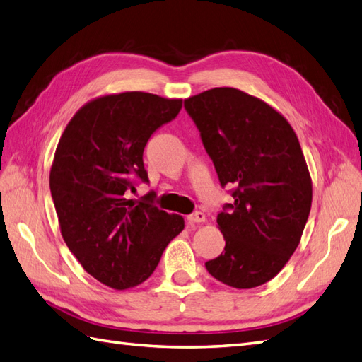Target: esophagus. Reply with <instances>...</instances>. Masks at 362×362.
I'll list each match as a JSON object with an SVG mask.
<instances>
[{"label": "esophagus", "mask_w": 362, "mask_h": 362, "mask_svg": "<svg viewBox=\"0 0 362 362\" xmlns=\"http://www.w3.org/2000/svg\"><path fill=\"white\" fill-rule=\"evenodd\" d=\"M187 219H189V223H192V224H195V223H204V221H206V215L202 214V211H195V214L189 215Z\"/></svg>", "instance_id": "obj_1"}]
</instances>
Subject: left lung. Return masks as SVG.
Here are the masks:
<instances>
[{
    "instance_id": "8db88e82",
    "label": "left lung",
    "mask_w": 362,
    "mask_h": 362,
    "mask_svg": "<svg viewBox=\"0 0 362 362\" xmlns=\"http://www.w3.org/2000/svg\"><path fill=\"white\" fill-rule=\"evenodd\" d=\"M221 186L233 201L216 216L226 247L206 262L235 288L275 278L296 250L312 207V180L298 136L283 115L233 87L184 100Z\"/></svg>"
}]
</instances>
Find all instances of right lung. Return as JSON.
<instances>
[{"label":"right lung","instance_id":"1","mask_svg":"<svg viewBox=\"0 0 362 362\" xmlns=\"http://www.w3.org/2000/svg\"><path fill=\"white\" fill-rule=\"evenodd\" d=\"M181 107L182 100L146 92L105 95L83 105L59 138L50 193L61 235L83 269L112 288L144 283L184 228L182 216L153 206L151 193L127 199L148 182V138Z\"/></svg>","mask_w":362,"mask_h":362}]
</instances>
